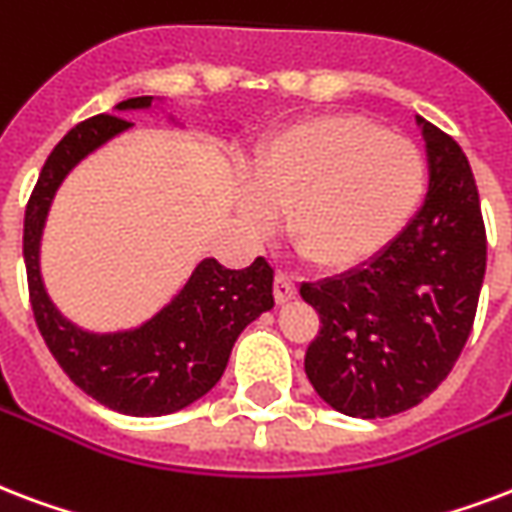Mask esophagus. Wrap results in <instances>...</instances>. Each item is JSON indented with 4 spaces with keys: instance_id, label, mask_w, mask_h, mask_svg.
I'll use <instances>...</instances> for the list:
<instances>
[{
    "instance_id": "esophagus-1",
    "label": "esophagus",
    "mask_w": 512,
    "mask_h": 512,
    "mask_svg": "<svg viewBox=\"0 0 512 512\" xmlns=\"http://www.w3.org/2000/svg\"><path fill=\"white\" fill-rule=\"evenodd\" d=\"M295 292H298V287H295L290 276L287 273H276V282H273V298H276V303H287V300L295 298Z\"/></svg>"
}]
</instances>
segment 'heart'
<instances>
[{
    "label": "heart",
    "mask_w": 512,
    "mask_h": 512,
    "mask_svg": "<svg viewBox=\"0 0 512 512\" xmlns=\"http://www.w3.org/2000/svg\"><path fill=\"white\" fill-rule=\"evenodd\" d=\"M427 190L419 144L357 115L300 120L265 144L241 212L257 233L287 214L292 247L322 271L370 263L408 228Z\"/></svg>",
    "instance_id": "heart-1"
}]
</instances>
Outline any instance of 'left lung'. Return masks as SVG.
I'll return each mask as SVG.
<instances>
[{"label":"left lung","instance_id":"8db88e82","mask_svg":"<svg viewBox=\"0 0 512 512\" xmlns=\"http://www.w3.org/2000/svg\"><path fill=\"white\" fill-rule=\"evenodd\" d=\"M429 190L408 228L370 263L303 284L322 330L306 376L330 408L384 419L419 405L459 360L486 273V228L462 147L416 115Z\"/></svg>","mask_w":512,"mask_h":512}]
</instances>
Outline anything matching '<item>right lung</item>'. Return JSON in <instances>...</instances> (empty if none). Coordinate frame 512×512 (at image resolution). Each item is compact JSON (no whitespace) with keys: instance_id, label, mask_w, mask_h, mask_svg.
Returning a JSON list of instances; mask_svg holds the SVG:
<instances>
[{"instance_id":"add662e5","label":"right lung","mask_w":512,"mask_h":512,"mask_svg":"<svg viewBox=\"0 0 512 512\" xmlns=\"http://www.w3.org/2000/svg\"><path fill=\"white\" fill-rule=\"evenodd\" d=\"M163 104L161 96H136L115 104V115L74 126L42 166L23 220L31 308L50 354L85 395L126 416H169L201 400L225 373L241 330L273 308V268L263 257L241 271L204 257L150 319L109 333L80 327L48 295L39 257L58 187L88 155L134 128L120 115L163 112ZM166 120L185 131L174 115Z\"/></svg>"}]
</instances>
